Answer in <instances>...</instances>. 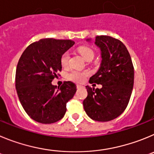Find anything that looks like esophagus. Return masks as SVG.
Segmentation results:
<instances>
[{
    "label": "esophagus",
    "mask_w": 154,
    "mask_h": 154,
    "mask_svg": "<svg viewBox=\"0 0 154 154\" xmlns=\"http://www.w3.org/2000/svg\"><path fill=\"white\" fill-rule=\"evenodd\" d=\"M81 87H83L82 85H80V84H77V89H79V88H81Z\"/></svg>",
    "instance_id": "obj_1"
}]
</instances>
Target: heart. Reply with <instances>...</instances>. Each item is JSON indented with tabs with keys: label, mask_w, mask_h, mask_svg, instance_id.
<instances>
[{
	"label": "heart",
	"mask_w": 154,
	"mask_h": 154,
	"mask_svg": "<svg viewBox=\"0 0 154 154\" xmlns=\"http://www.w3.org/2000/svg\"><path fill=\"white\" fill-rule=\"evenodd\" d=\"M78 52L86 60L93 59V57H94V52L91 48H87V47H80L78 48ZM69 58H70V54H69L68 52H65L62 54L61 57H60V63L63 67H67L68 65ZM88 74H89L88 71L72 70L67 74V78L72 81H74V82L81 83L84 82Z\"/></svg>",
	"instance_id": "b5f03b06"
}]
</instances>
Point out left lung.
Listing matches in <instances>:
<instances>
[{"instance_id":"8db88e82","label":"left lung","mask_w":154,"mask_h":154,"mask_svg":"<svg viewBox=\"0 0 154 154\" xmlns=\"http://www.w3.org/2000/svg\"><path fill=\"white\" fill-rule=\"evenodd\" d=\"M94 44L100 50L101 63L90 83L101 84L102 87L94 89L86 86L87 97L83 105L92 120L106 122L119 117L128 104L134 87V66L127 48L119 40L97 36Z\"/></svg>"}]
</instances>
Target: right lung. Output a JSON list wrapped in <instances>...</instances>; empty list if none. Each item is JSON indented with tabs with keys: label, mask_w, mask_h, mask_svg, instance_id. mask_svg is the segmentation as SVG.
Here are the masks:
<instances>
[{
	"label": "right lung",
	"mask_w": 154,
	"mask_h": 154,
	"mask_svg": "<svg viewBox=\"0 0 154 154\" xmlns=\"http://www.w3.org/2000/svg\"><path fill=\"white\" fill-rule=\"evenodd\" d=\"M74 44L70 40L41 39L30 44L17 66L15 86L20 102L29 117L41 124H52L64 116L66 104L77 86L65 81L60 87L51 84L62 69V54Z\"/></svg>",
	"instance_id": "obj_1"
}]
</instances>
